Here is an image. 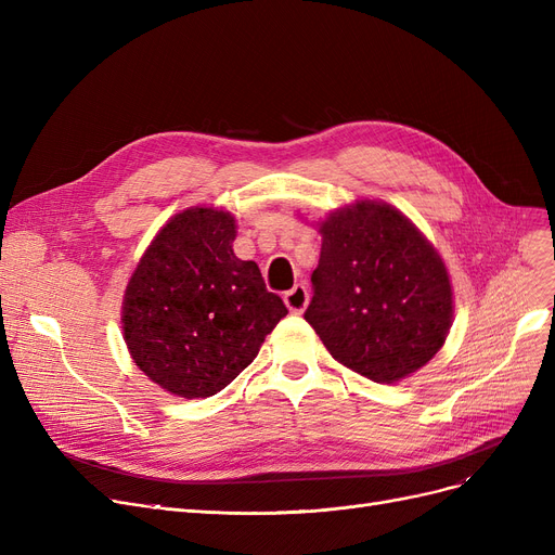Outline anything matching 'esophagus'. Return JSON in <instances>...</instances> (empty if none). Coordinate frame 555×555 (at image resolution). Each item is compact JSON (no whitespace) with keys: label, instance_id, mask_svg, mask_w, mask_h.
I'll use <instances>...</instances> for the list:
<instances>
[{"label":"esophagus","instance_id":"34e87169","mask_svg":"<svg viewBox=\"0 0 555 555\" xmlns=\"http://www.w3.org/2000/svg\"><path fill=\"white\" fill-rule=\"evenodd\" d=\"M283 301L289 308V312L301 314L306 310V306H308V289H306V285H295L293 289H289V293H285Z\"/></svg>","mask_w":555,"mask_h":555}]
</instances>
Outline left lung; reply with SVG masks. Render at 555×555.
I'll return each mask as SVG.
<instances>
[{
    "instance_id": "1",
    "label": "left lung",
    "mask_w": 555,
    "mask_h": 555,
    "mask_svg": "<svg viewBox=\"0 0 555 555\" xmlns=\"http://www.w3.org/2000/svg\"><path fill=\"white\" fill-rule=\"evenodd\" d=\"M306 322L344 366L373 383H398L425 366L452 326L446 262L385 202L360 199L319 222Z\"/></svg>"
}]
</instances>
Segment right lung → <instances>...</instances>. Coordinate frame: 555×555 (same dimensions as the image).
<instances>
[{
  "label": "right lung",
  "instance_id": "1",
  "mask_svg": "<svg viewBox=\"0 0 555 555\" xmlns=\"http://www.w3.org/2000/svg\"><path fill=\"white\" fill-rule=\"evenodd\" d=\"M229 211L193 207L170 218L141 256L124 297V339L162 389L209 398L247 369L287 314L254 260L231 249Z\"/></svg>",
  "mask_w": 555,
  "mask_h": 555
}]
</instances>
